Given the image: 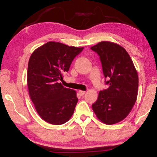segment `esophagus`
<instances>
[{"instance_id": "34e87169", "label": "esophagus", "mask_w": 157, "mask_h": 157, "mask_svg": "<svg viewBox=\"0 0 157 157\" xmlns=\"http://www.w3.org/2000/svg\"><path fill=\"white\" fill-rule=\"evenodd\" d=\"M86 93V91H84V90H79V94L80 95H84V94Z\"/></svg>"}]
</instances>
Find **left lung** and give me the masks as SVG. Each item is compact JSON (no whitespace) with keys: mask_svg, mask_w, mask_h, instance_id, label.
<instances>
[{"mask_svg":"<svg viewBox=\"0 0 157 157\" xmlns=\"http://www.w3.org/2000/svg\"><path fill=\"white\" fill-rule=\"evenodd\" d=\"M99 54L109 85L100 91L92 107L97 118L106 124L122 121L128 115L137 97L138 75L125 49L115 43L101 41L91 47Z\"/></svg>","mask_w":157,"mask_h":157,"instance_id":"left-lung-1","label":"left lung"}]
</instances>
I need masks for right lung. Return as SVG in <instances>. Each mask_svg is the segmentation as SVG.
I'll return each instance as SVG.
<instances>
[{
    "mask_svg": "<svg viewBox=\"0 0 157 157\" xmlns=\"http://www.w3.org/2000/svg\"><path fill=\"white\" fill-rule=\"evenodd\" d=\"M84 48L49 41L34 51L28 64L27 85L30 99L40 117L59 125L71 117L78 99L76 92L64 88V72Z\"/></svg>",
    "mask_w": 157,
    "mask_h": 157,
    "instance_id": "1",
    "label": "right lung"
}]
</instances>
